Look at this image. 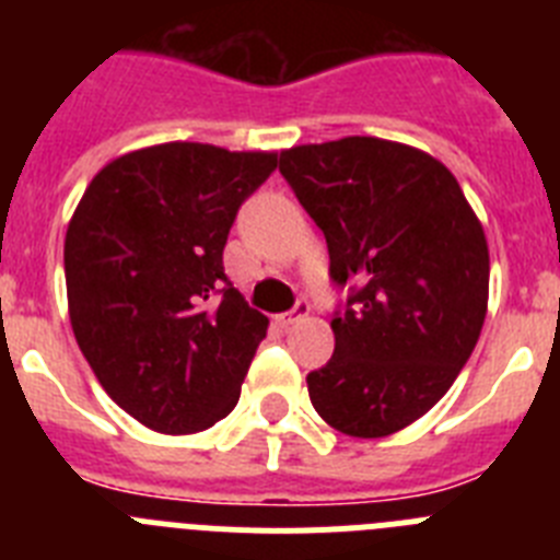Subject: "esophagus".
I'll list each match as a JSON object with an SVG mask.
<instances>
[{
  "mask_svg": "<svg viewBox=\"0 0 560 560\" xmlns=\"http://www.w3.org/2000/svg\"><path fill=\"white\" fill-rule=\"evenodd\" d=\"M308 314H311L308 300H296L294 308L277 316V323L283 325V328H291V325H296V323H303V319H308Z\"/></svg>",
  "mask_w": 560,
  "mask_h": 560,
  "instance_id": "esophagus-1",
  "label": "esophagus"
}]
</instances>
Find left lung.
<instances>
[{"instance_id":"left-lung-1","label":"left lung","mask_w":560,"mask_h":560,"mask_svg":"<svg viewBox=\"0 0 560 560\" xmlns=\"http://www.w3.org/2000/svg\"><path fill=\"white\" fill-rule=\"evenodd\" d=\"M280 173L323 230L330 280L348 285L336 348L308 373L319 418L387 438L438 404L479 339L488 241L457 179L418 148L345 137L280 151Z\"/></svg>"}]
</instances>
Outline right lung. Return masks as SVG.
Masks as SVG:
<instances>
[{
  "instance_id": "right-lung-1",
  "label": "right lung",
  "mask_w": 560,
  "mask_h": 560,
  "mask_svg": "<svg viewBox=\"0 0 560 560\" xmlns=\"http://www.w3.org/2000/svg\"><path fill=\"white\" fill-rule=\"evenodd\" d=\"M277 153L165 142L108 162L63 241L69 323L101 387L162 434L235 409L269 319L224 275L237 210Z\"/></svg>"
}]
</instances>
